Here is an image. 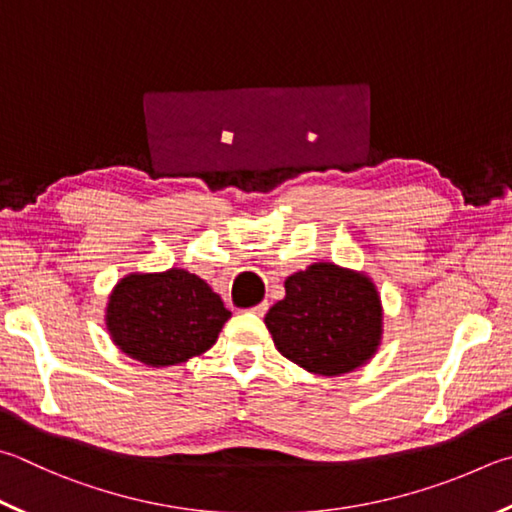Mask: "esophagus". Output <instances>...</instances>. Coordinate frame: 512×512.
Instances as JSON below:
<instances>
[{"label": "esophagus", "mask_w": 512, "mask_h": 512, "mask_svg": "<svg viewBox=\"0 0 512 512\" xmlns=\"http://www.w3.org/2000/svg\"><path fill=\"white\" fill-rule=\"evenodd\" d=\"M268 311V302H262V304H257V306H253V309H250V313H255V315H264Z\"/></svg>", "instance_id": "obj_1"}]
</instances>
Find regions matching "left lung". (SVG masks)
Instances as JSON below:
<instances>
[{
  "mask_svg": "<svg viewBox=\"0 0 512 512\" xmlns=\"http://www.w3.org/2000/svg\"><path fill=\"white\" fill-rule=\"evenodd\" d=\"M284 288V300L264 318L284 358L311 374L340 376L374 356L383 306L367 275L318 262L293 273Z\"/></svg>",
  "mask_w": 512,
  "mask_h": 512,
  "instance_id": "8db88e82",
  "label": "left lung"
}]
</instances>
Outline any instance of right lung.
<instances>
[{
	"mask_svg": "<svg viewBox=\"0 0 512 512\" xmlns=\"http://www.w3.org/2000/svg\"><path fill=\"white\" fill-rule=\"evenodd\" d=\"M230 318L221 297L183 268L134 273L109 295L107 329L114 345L150 367L179 365L208 351Z\"/></svg>",
	"mask_w": 512,
	"mask_h": 512,
	"instance_id": "add662e5",
	"label": "right lung"
}]
</instances>
